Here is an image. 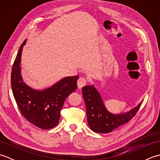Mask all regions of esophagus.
<instances>
[{
	"label": "esophagus",
	"mask_w": 160,
	"mask_h": 160,
	"mask_svg": "<svg viewBox=\"0 0 160 160\" xmlns=\"http://www.w3.org/2000/svg\"><path fill=\"white\" fill-rule=\"evenodd\" d=\"M86 84H87V80L84 79V78H80L77 82L78 89H82L83 87L86 85Z\"/></svg>",
	"instance_id": "34e87169"
}]
</instances>
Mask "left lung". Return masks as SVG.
I'll return each instance as SVG.
<instances>
[{
	"instance_id": "8db88e82",
	"label": "left lung",
	"mask_w": 160,
	"mask_h": 160,
	"mask_svg": "<svg viewBox=\"0 0 160 160\" xmlns=\"http://www.w3.org/2000/svg\"><path fill=\"white\" fill-rule=\"evenodd\" d=\"M86 105L87 122L90 128L98 133H108L131 120L138 111L142 103L126 113L112 114L105 108L102 99L93 85L82 89Z\"/></svg>"
}]
</instances>
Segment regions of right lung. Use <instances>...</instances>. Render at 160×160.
Segmentation results:
<instances>
[{
    "instance_id": "right-lung-1",
    "label": "right lung",
    "mask_w": 160,
    "mask_h": 160,
    "mask_svg": "<svg viewBox=\"0 0 160 160\" xmlns=\"http://www.w3.org/2000/svg\"><path fill=\"white\" fill-rule=\"evenodd\" d=\"M26 40L20 47L11 73L13 97L23 117L42 129H50L58 124L60 111L66 98L77 89L79 76L67 77L52 87L42 91L32 89L22 82L20 76V58Z\"/></svg>"
}]
</instances>
